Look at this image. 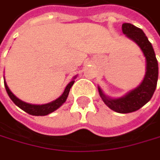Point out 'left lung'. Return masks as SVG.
<instances>
[{
	"mask_svg": "<svg viewBox=\"0 0 160 160\" xmlns=\"http://www.w3.org/2000/svg\"><path fill=\"white\" fill-rule=\"evenodd\" d=\"M122 32L128 39L134 41L142 51L146 61L145 76L138 87L120 98H110L103 93L99 86H98V89L101 99L111 110L120 114H127L140 109L152 98L158 83V63L152 43L140 28L125 22L122 24Z\"/></svg>",
	"mask_w": 160,
	"mask_h": 160,
	"instance_id": "left-lung-1",
	"label": "left lung"
}]
</instances>
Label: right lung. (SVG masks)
<instances>
[{"label":"right lung","mask_w":160,"mask_h":160,"mask_svg":"<svg viewBox=\"0 0 160 160\" xmlns=\"http://www.w3.org/2000/svg\"><path fill=\"white\" fill-rule=\"evenodd\" d=\"M76 78H77V76H75L72 78V81L66 85V87H65L63 93L62 94V96H60L57 99H55V100H53L51 102H48V103H45V104H31V103H27V102H24V101L21 100L20 98H18L12 92L10 91V89L8 88L5 81H4V87H5V90H6L9 98L12 99V101L14 102V103L18 107H20L22 110H23L24 112H26V113H28L29 115H32V116H46V115L56 111L57 109H59L66 101L67 97L69 95L70 88L74 84Z\"/></svg>","instance_id":"right-lung-1"}]
</instances>
